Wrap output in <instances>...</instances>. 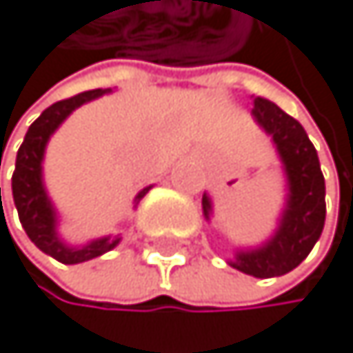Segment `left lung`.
<instances>
[{"label":"left lung","instance_id":"8db88e82","mask_svg":"<svg viewBox=\"0 0 353 353\" xmlns=\"http://www.w3.org/2000/svg\"><path fill=\"white\" fill-rule=\"evenodd\" d=\"M251 115L277 150L286 176V203L273 236L257 247L236 249L229 266L268 279L297 268L321 238L325 225V179L312 141L297 119L264 98L253 100ZM212 214L214 203L210 194H203L205 220Z\"/></svg>","mask_w":353,"mask_h":353}]
</instances>
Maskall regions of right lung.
I'll return each instance as SVG.
<instances>
[{
    "label": "right lung",
    "mask_w": 353,
    "mask_h": 353,
    "mask_svg": "<svg viewBox=\"0 0 353 353\" xmlns=\"http://www.w3.org/2000/svg\"><path fill=\"white\" fill-rule=\"evenodd\" d=\"M104 93H111V89L85 91L69 100H61L48 106V109L34 119L32 126L28 128L21 148L17 152L14 174H12V199L19 212V220H21L28 238L32 240L43 253L52 255L54 260H59L63 264L89 262L93 257L104 255L106 251L115 249L119 240H122L119 236H102L96 240H89L87 244H78V247L65 242L59 234V214H56V207L52 199L48 196L46 183H43V159H46V148H48L50 137L59 130V126L78 109V106L96 100L104 96ZM150 188L152 185L143 188L137 194L135 207L146 196Z\"/></svg>",
    "instance_id": "add662e5"
}]
</instances>
